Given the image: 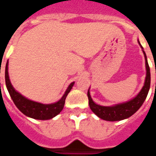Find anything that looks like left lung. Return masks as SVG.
Listing matches in <instances>:
<instances>
[{"label":"left lung","mask_w":156,"mask_h":156,"mask_svg":"<svg viewBox=\"0 0 156 156\" xmlns=\"http://www.w3.org/2000/svg\"><path fill=\"white\" fill-rule=\"evenodd\" d=\"M140 43V41H139ZM141 48L143 49L142 46L140 45ZM144 52V58H145V67H146V77H145V81L143 88L140 92L137 94L136 97H134L133 99L129 101L119 104V105H113V106H101V105H96L94 102L93 101L89 90L88 91V105L91 108V110L98 118H100L104 120L107 121H119L128 119L133 115L137 111L139 108H140L141 105L145 100L147 97L148 93L150 90L151 87V71H150V67L148 64L147 58L146 54L143 50Z\"/></svg>","instance_id":"obj_1"}]
</instances>
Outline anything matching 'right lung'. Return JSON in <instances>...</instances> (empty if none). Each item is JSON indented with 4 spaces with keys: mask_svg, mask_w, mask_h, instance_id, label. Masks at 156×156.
<instances>
[{
    "mask_svg": "<svg viewBox=\"0 0 156 156\" xmlns=\"http://www.w3.org/2000/svg\"><path fill=\"white\" fill-rule=\"evenodd\" d=\"M5 85L10 94V96L19 110L27 117L32 118L35 119H40V120H47V119H52L62 110V108L64 107L66 97L74 84V82H73L69 84L65 94L59 101L56 102L54 104H50V105H43L41 103L27 99L24 96H22L20 93L16 91L9 79L8 61L5 65Z\"/></svg>",
    "mask_w": 156,
    "mask_h": 156,
    "instance_id": "right-lung-1",
    "label": "right lung"
}]
</instances>
